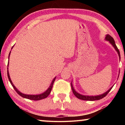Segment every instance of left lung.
I'll return each mask as SVG.
<instances>
[{
  "mask_svg": "<svg viewBox=\"0 0 125 125\" xmlns=\"http://www.w3.org/2000/svg\"><path fill=\"white\" fill-rule=\"evenodd\" d=\"M105 40H106V41H109L110 42V43L111 45L114 47V48H115L116 51L117 52L118 57H119L120 61V58H121V57H120V51L117 48V46H116V45L115 42V41H114L113 38L111 36H110L109 35H106ZM118 77H119V74H118ZM113 86H111V87L107 91V92H106L105 93H103V94H100V95H95V96H89V95H82V94H79V93H78V92H76L74 89V88H73L72 82L71 83L72 90V91H73V93L74 95L78 99H81V100H86V101H95V100H100V99H103V98H104V97L107 94H108L110 91L111 90L112 88L113 87Z\"/></svg>",
  "mask_w": 125,
  "mask_h": 125,
  "instance_id": "8db88e82",
  "label": "left lung"
}]
</instances>
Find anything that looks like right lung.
<instances>
[{
  "mask_svg": "<svg viewBox=\"0 0 125 125\" xmlns=\"http://www.w3.org/2000/svg\"><path fill=\"white\" fill-rule=\"evenodd\" d=\"M14 46H12V48H11V50L12 48H13ZM10 53H11V51L9 53V57H10ZM8 67H9V62L8 63V79L9 80V82H10V83H11V85L12 86V87L14 88V89H15V90L16 91V93H18V94L20 96H21L22 98H26V99H30V100H41V99H43L46 98H47V97L49 95V94H50L51 92V90H52V86L53 85V83L55 81V79H56V77H55L54 78V79L52 80V83L51 84L50 86L48 87V88L47 89V90H46L45 92L41 93V94H37V95H29V94H24V93H22L21 92H20L19 90H18V89H17L15 85L12 83V82L11 81V79H10V75H9V71H8Z\"/></svg>",
  "mask_w": 125,
  "mask_h": 125,
  "instance_id": "1",
  "label": "right lung"
}]
</instances>
